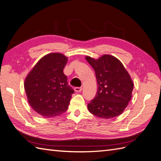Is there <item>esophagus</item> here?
<instances>
[{
	"label": "esophagus",
	"instance_id": "1",
	"mask_svg": "<svg viewBox=\"0 0 161 161\" xmlns=\"http://www.w3.org/2000/svg\"><path fill=\"white\" fill-rule=\"evenodd\" d=\"M81 90H82V88H81V87H75V88H74V90H75V91L76 92H81Z\"/></svg>",
	"mask_w": 161,
	"mask_h": 161
}]
</instances>
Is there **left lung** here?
<instances>
[{
  "label": "left lung",
  "instance_id": "obj_1",
  "mask_svg": "<svg viewBox=\"0 0 161 161\" xmlns=\"http://www.w3.org/2000/svg\"><path fill=\"white\" fill-rule=\"evenodd\" d=\"M96 74L98 91L88 104L89 112L102 118L120 115L132 97L133 83L121 62L113 56L103 55L98 60L86 57Z\"/></svg>",
  "mask_w": 161,
  "mask_h": 161
}]
</instances>
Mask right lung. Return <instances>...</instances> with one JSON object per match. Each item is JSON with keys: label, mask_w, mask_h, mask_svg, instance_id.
Listing matches in <instances>:
<instances>
[{"label": "right lung", "mask_w": 161, "mask_h": 161, "mask_svg": "<svg viewBox=\"0 0 161 161\" xmlns=\"http://www.w3.org/2000/svg\"><path fill=\"white\" fill-rule=\"evenodd\" d=\"M67 58L52 53L41 58L27 75L24 88L28 103L36 113L55 117L67 110L74 90L63 73Z\"/></svg>", "instance_id": "right-lung-1"}]
</instances>
